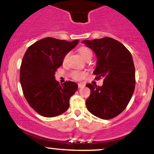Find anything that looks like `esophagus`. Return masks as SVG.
I'll list each match as a JSON object with an SVG mask.
<instances>
[{
  "instance_id": "esophagus-1",
  "label": "esophagus",
  "mask_w": 154,
  "mask_h": 154,
  "mask_svg": "<svg viewBox=\"0 0 154 154\" xmlns=\"http://www.w3.org/2000/svg\"><path fill=\"white\" fill-rule=\"evenodd\" d=\"M78 86H79V88H83V87L85 86V84H84V83H79V84H78Z\"/></svg>"
}]
</instances>
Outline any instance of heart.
<instances>
[{"label": "heart", "instance_id": "1", "mask_svg": "<svg viewBox=\"0 0 154 154\" xmlns=\"http://www.w3.org/2000/svg\"><path fill=\"white\" fill-rule=\"evenodd\" d=\"M79 53L80 54V55L82 56V58L83 59L86 60L88 58H91V57L93 56V53L91 50L90 48H88V47H81L80 48H79ZM68 54H67L64 56L63 60V63H65L66 62V60L68 59ZM71 77L72 79H75V80H81L86 75V73L85 71H72L71 74Z\"/></svg>", "mask_w": 154, "mask_h": 154}]
</instances>
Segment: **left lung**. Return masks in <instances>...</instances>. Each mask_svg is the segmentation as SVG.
I'll use <instances>...</instances> for the list:
<instances>
[{
	"label": "left lung",
	"instance_id": "obj_1",
	"mask_svg": "<svg viewBox=\"0 0 154 154\" xmlns=\"http://www.w3.org/2000/svg\"><path fill=\"white\" fill-rule=\"evenodd\" d=\"M97 57L95 79H103V86L88 83L91 90L86 108L101 119H113L124 111L135 89V67L130 51L116 40L104 37L83 41Z\"/></svg>",
	"mask_w": 154,
	"mask_h": 154
}]
</instances>
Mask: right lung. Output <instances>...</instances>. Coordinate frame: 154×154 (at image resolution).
Wrapping results in <instances>:
<instances>
[{
  "label": "right lung",
  "instance_id": "obj_1",
  "mask_svg": "<svg viewBox=\"0 0 154 154\" xmlns=\"http://www.w3.org/2000/svg\"><path fill=\"white\" fill-rule=\"evenodd\" d=\"M79 41L45 38L32 44L25 53L20 68V84L28 104L38 114L57 116L69 107L77 83L68 81L60 85L55 73L63 64L64 56Z\"/></svg>",
  "mask_w": 154,
  "mask_h": 154
}]
</instances>
